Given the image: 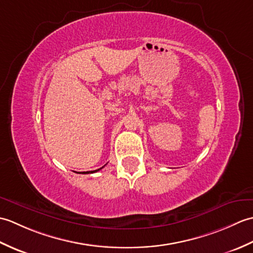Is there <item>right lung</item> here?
Returning a JSON list of instances; mask_svg holds the SVG:
<instances>
[{"label":"right lung","mask_w":253,"mask_h":253,"mask_svg":"<svg viewBox=\"0 0 253 253\" xmlns=\"http://www.w3.org/2000/svg\"><path fill=\"white\" fill-rule=\"evenodd\" d=\"M102 169V168H101ZM101 169H96V170H93V171H91V173H94V171H98V170H100Z\"/></svg>","instance_id":"obj_1"}]
</instances>
